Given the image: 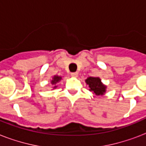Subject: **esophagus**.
Masks as SVG:
<instances>
[{"instance_id": "34e87169", "label": "esophagus", "mask_w": 146, "mask_h": 146, "mask_svg": "<svg viewBox=\"0 0 146 146\" xmlns=\"http://www.w3.org/2000/svg\"><path fill=\"white\" fill-rule=\"evenodd\" d=\"M71 76H72L73 77H77L78 73L77 72H75V73H71Z\"/></svg>"}]
</instances>
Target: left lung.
Wrapping results in <instances>:
<instances>
[{"label":"left lung","instance_id":"left-lung-1","mask_svg":"<svg viewBox=\"0 0 146 146\" xmlns=\"http://www.w3.org/2000/svg\"><path fill=\"white\" fill-rule=\"evenodd\" d=\"M89 86V90L97 96H103L106 92L107 86L103 84L99 77L89 76L85 80Z\"/></svg>","mask_w":146,"mask_h":146}]
</instances>
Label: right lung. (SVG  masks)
<instances>
[{"label": "right lung", "mask_w": 146, "mask_h": 146, "mask_svg": "<svg viewBox=\"0 0 146 146\" xmlns=\"http://www.w3.org/2000/svg\"><path fill=\"white\" fill-rule=\"evenodd\" d=\"M62 80V77L61 76H57V75H54V76L52 77V80H50V84L53 85L54 86H53V89H56L57 87V83L60 81Z\"/></svg>", "instance_id": "1"}]
</instances>
